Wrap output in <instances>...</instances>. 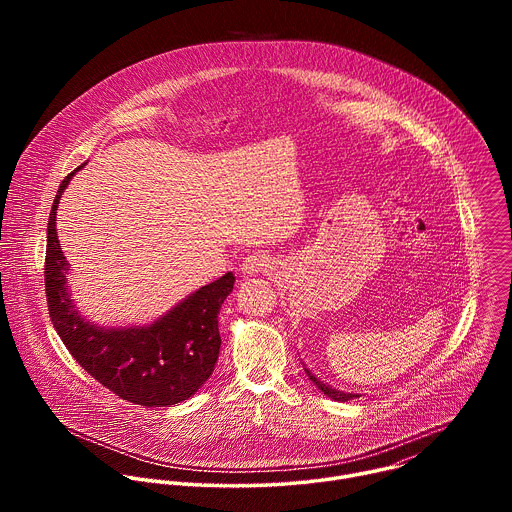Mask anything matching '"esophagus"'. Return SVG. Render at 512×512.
<instances>
[{
	"mask_svg": "<svg viewBox=\"0 0 512 512\" xmlns=\"http://www.w3.org/2000/svg\"><path fill=\"white\" fill-rule=\"evenodd\" d=\"M275 269V259L267 253H251L243 259L241 271L243 275H259V273H269Z\"/></svg>",
	"mask_w": 512,
	"mask_h": 512,
	"instance_id": "esophagus-1",
	"label": "esophagus"
}]
</instances>
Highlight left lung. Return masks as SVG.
<instances>
[{"label":"left lung","mask_w":512,"mask_h":512,"mask_svg":"<svg viewBox=\"0 0 512 512\" xmlns=\"http://www.w3.org/2000/svg\"><path fill=\"white\" fill-rule=\"evenodd\" d=\"M306 373H308V377H310V381L326 395V397H330V399H334V401H350V399H354V397H358V395H354V393H342V391H338V389H332L330 385H326L324 381H320L316 375H312L308 369H306Z\"/></svg>","instance_id":"left-lung-1"}]
</instances>
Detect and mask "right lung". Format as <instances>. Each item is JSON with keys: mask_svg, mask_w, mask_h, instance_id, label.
<instances>
[{"mask_svg": "<svg viewBox=\"0 0 512 512\" xmlns=\"http://www.w3.org/2000/svg\"><path fill=\"white\" fill-rule=\"evenodd\" d=\"M83 166L62 180L48 218L44 283L50 320L72 358L121 399L145 407L186 401L214 371L221 350L218 312L233 291L235 275L229 271L200 287L150 326L99 328L87 322L70 300L68 263L56 237L60 196Z\"/></svg>", "mask_w": 512, "mask_h": 512, "instance_id": "1", "label": "right lung"}]
</instances>
